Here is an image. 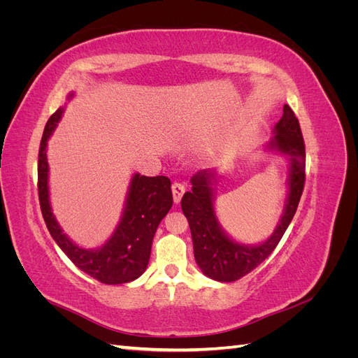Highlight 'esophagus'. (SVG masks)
<instances>
[{"label":"esophagus","instance_id":"esophagus-1","mask_svg":"<svg viewBox=\"0 0 358 358\" xmlns=\"http://www.w3.org/2000/svg\"><path fill=\"white\" fill-rule=\"evenodd\" d=\"M171 192H173V200H175V203H179L183 192H185V185L180 182H173L171 183Z\"/></svg>","mask_w":358,"mask_h":358}]
</instances>
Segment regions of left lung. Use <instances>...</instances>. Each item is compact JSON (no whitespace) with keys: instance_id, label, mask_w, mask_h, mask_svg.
Instances as JSON below:
<instances>
[{"instance_id":"left-lung-1","label":"left lung","mask_w":358,"mask_h":358,"mask_svg":"<svg viewBox=\"0 0 358 358\" xmlns=\"http://www.w3.org/2000/svg\"><path fill=\"white\" fill-rule=\"evenodd\" d=\"M273 145L280 152L289 155L292 162L287 208L282 221L268 241L258 246H243L233 242L222 233L213 212L209 173L201 171L194 176L191 179L192 191L183 194L180 206L189 224L194 257H196V262L203 273L215 280L233 282V280L251 273L273 252L291 220L294 218L303 188H305L306 150L299 119L288 104L284 106V115L276 124Z\"/></svg>"}]
</instances>
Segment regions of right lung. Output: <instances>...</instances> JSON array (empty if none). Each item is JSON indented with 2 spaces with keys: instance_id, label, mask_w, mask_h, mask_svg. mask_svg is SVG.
Segmentation results:
<instances>
[{
  "instance_id": "obj_1",
  "label": "right lung",
  "mask_w": 358,
  "mask_h": 358,
  "mask_svg": "<svg viewBox=\"0 0 358 358\" xmlns=\"http://www.w3.org/2000/svg\"><path fill=\"white\" fill-rule=\"evenodd\" d=\"M61 115L62 109H58L49 117L38 149L37 188L43 218L53 241L82 272L109 285L129 282L146 270L158 224L173 204L170 179L167 176L136 175L129 187L122 221L112 239L95 251L76 246L62 234L49 204L46 145Z\"/></svg>"
}]
</instances>
